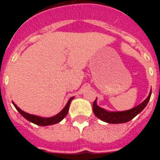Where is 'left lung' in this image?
Segmentation results:
<instances>
[{"mask_svg": "<svg viewBox=\"0 0 160 160\" xmlns=\"http://www.w3.org/2000/svg\"><path fill=\"white\" fill-rule=\"evenodd\" d=\"M152 91L150 92L149 95L147 98L146 100H144L141 104L135 107V108H132L131 110L126 111H121V112H109V111H105L104 109L101 108L97 105L96 103V98L93 103V111L95 114L96 117L102 120L104 122H107L108 123H123V122H129L130 120L135 118L137 114H138L141 111L143 110L146 106L148 105V102L151 98Z\"/></svg>", "mask_w": 160, "mask_h": 160, "instance_id": "left-lung-1", "label": "left lung"}]
</instances>
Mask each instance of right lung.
Returning a JSON list of instances; mask_svg holds the SVG:
<instances>
[{
    "label": "right lung",
    "instance_id": "obj_1",
    "mask_svg": "<svg viewBox=\"0 0 160 160\" xmlns=\"http://www.w3.org/2000/svg\"><path fill=\"white\" fill-rule=\"evenodd\" d=\"M73 98V97L70 98L69 101H68L67 104H66V107H64L62 111H61L57 115H55V116L51 117V118H42V117H38V116H35V115H32V114H29L28 113H25V111H22L21 109L18 108L13 102L14 107H16V109L18 111V112L20 114H22V116L25 118V119H27L28 121L29 122H32V123L36 124V125H39V126H49V125H53V124L58 123V122H61L63 118L66 117V115L67 114L68 111H69V107H70V102L72 101V99Z\"/></svg>",
    "mask_w": 160,
    "mask_h": 160
}]
</instances>
